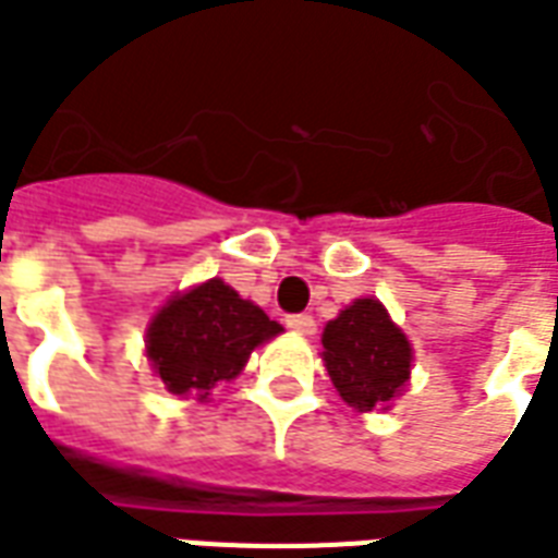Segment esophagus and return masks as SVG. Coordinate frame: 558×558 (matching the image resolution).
Returning a JSON list of instances; mask_svg holds the SVG:
<instances>
[{
    "label": "esophagus",
    "instance_id": "1",
    "mask_svg": "<svg viewBox=\"0 0 558 558\" xmlns=\"http://www.w3.org/2000/svg\"><path fill=\"white\" fill-rule=\"evenodd\" d=\"M287 327L299 332V336H314V329H317V320L311 317V314H290L287 317Z\"/></svg>",
    "mask_w": 558,
    "mask_h": 558
}]
</instances>
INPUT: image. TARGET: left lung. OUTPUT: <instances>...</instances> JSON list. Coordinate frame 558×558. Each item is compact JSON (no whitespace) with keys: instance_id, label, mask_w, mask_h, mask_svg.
Here are the masks:
<instances>
[{"instance_id":"1","label":"left lung","mask_w":558,"mask_h":558,"mask_svg":"<svg viewBox=\"0 0 558 558\" xmlns=\"http://www.w3.org/2000/svg\"><path fill=\"white\" fill-rule=\"evenodd\" d=\"M324 363L348 407H388L412 373V344L378 299H357L324 327Z\"/></svg>"}]
</instances>
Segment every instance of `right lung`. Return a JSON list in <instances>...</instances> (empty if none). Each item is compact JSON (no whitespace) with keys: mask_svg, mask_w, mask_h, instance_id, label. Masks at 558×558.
<instances>
[{"mask_svg":"<svg viewBox=\"0 0 558 558\" xmlns=\"http://www.w3.org/2000/svg\"><path fill=\"white\" fill-rule=\"evenodd\" d=\"M278 332H283L278 320L214 278L177 293L151 317L146 357L170 393L207 400Z\"/></svg>","mask_w":558,"mask_h":558,"instance_id":"obj_1","label":"right lung"}]
</instances>
